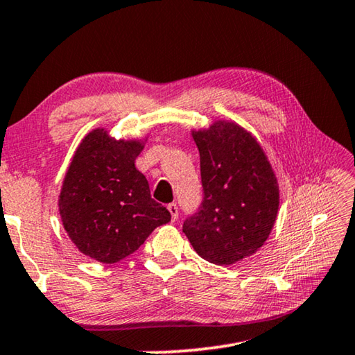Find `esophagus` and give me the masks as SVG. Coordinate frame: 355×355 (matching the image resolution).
Segmentation results:
<instances>
[{
    "label": "esophagus",
    "mask_w": 355,
    "mask_h": 355,
    "mask_svg": "<svg viewBox=\"0 0 355 355\" xmlns=\"http://www.w3.org/2000/svg\"><path fill=\"white\" fill-rule=\"evenodd\" d=\"M167 210H168V213H171L172 221H177V219H178V207H177V204H168Z\"/></svg>",
    "instance_id": "esophagus-1"
}]
</instances>
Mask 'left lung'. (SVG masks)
<instances>
[{
  "label": "left lung",
  "instance_id": "left-lung-1",
  "mask_svg": "<svg viewBox=\"0 0 355 355\" xmlns=\"http://www.w3.org/2000/svg\"><path fill=\"white\" fill-rule=\"evenodd\" d=\"M200 155L204 199L183 223L196 252L230 266L266 243L278 215L279 189L257 140L232 121L193 131Z\"/></svg>",
  "mask_w": 355,
  "mask_h": 355
}]
</instances>
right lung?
<instances>
[{"mask_svg": "<svg viewBox=\"0 0 355 355\" xmlns=\"http://www.w3.org/2000/svg\"><path fill=\"white\" fill-rule=\"evenodd\" d=\"M142 148L139 140H115L94 129L67 168L58 202L61 221L78 251L94 261L120 262L171 221L134 164Z\"/></svg>", "mask_w": 355, "mask_h": 355, "instance_id": "add662e5", "label": "right lung"}]
</instances>
